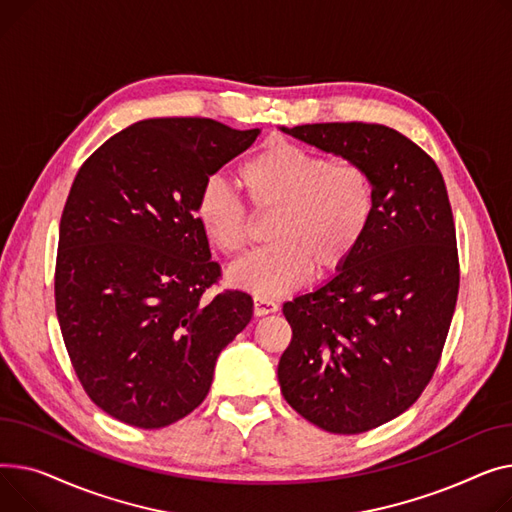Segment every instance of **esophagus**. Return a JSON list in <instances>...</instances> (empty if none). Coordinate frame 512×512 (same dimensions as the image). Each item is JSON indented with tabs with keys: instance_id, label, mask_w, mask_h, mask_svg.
I'll use <instances>...</instances> for the list:
<instances>
[{
	"instance_id": "esophagus-1",
	"label": "esophagus",
	"mask_w": 512,
	"mask_h": 512,
	"mask_svg": "<svg viewBox=\"0 0 512 512\" xmlns=\"http://www.w3.org/2000/svg\"><path fill=\"white\" fill-rule=\"evenodd\" d=\"M277 310H279V304L273 302V299L262 297V295L254 297V314L256 316H266V314H273Z\"/></svg>"
}]
</instances>
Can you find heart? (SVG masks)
Masks as SVG:
<instances>
[{"label":"heart","mask_w":512,"mask_h":512,"mask_svg":"<svg viewBox=\"0 0 512 512\" xmlns=\"http://www.w3.org/2000/svg\"><path fill=\"white\" fill-rule=\"evenodd\" d=\"M254 217H273L270 248L231 266L229 283L262 297L283 295L312 273L333 277L362 248L378 198L374 173L359 161H328L287 138L266 140L237 169ZM194 217L225 256L244 254L252 217L219 177H206Z\"/></svg>","instance_id":"obj_1"}]
</instances>
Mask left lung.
I'll return each mask as SVG.
<instances>
[{
    "instance_id": "left-lung-1",
    "label": "left lung",
    "mask_w": 512,
    "mask_h": 512,
    "mask_svg": "<svg viewBox=\"0 0 512 512\" xmlns=\"http://www.w3.org/2000/svg\"><path fill=\"white\" fill-rule=\"evenodd\" d=\"M364 163L378 208L362 248L337 277L283 306L285 401L333 434H362L407 411L432 380L459 295L455 219L434 159L380 124L283 128Z\"/></svg>"
}]
</instances>
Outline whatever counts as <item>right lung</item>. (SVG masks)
Listing matches in <instances>:
<instances>
[{
    "label": "right lung",
    "mask_w": 512,
    "mask_h": 512,
    "mask_svg": "<svg viewBox=\"0 0 512 512\" xmlns=\"http://www.w3.org/2000/svg\"><path fill=\"white\" fill-rule=\"evenodd\" d=\"M258 128L206 117L144 119L76 173L55 260V312L74 372L97 407L157 430L208 395L219 353L252 320V297L219 283L194 198L252 146Z\"/></svg>",
    "instance_id": "add662e5"
}]
</instances>
